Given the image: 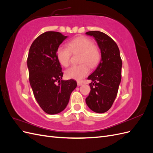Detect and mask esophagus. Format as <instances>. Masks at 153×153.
<instances>
[{
	"label": "esophagus",
	"instance_id": "obj_1",
	"mask_svg": "<svg viewBox=\"0 0 153 153\" xmlns=\"http://www.w3.org/2000/svg\"><path fill=\"white\" fill-rule=\"evenodd\" d=\"M77 85H78V86H80V85H82V82H77Z\"/></svg>",
	"mask_w": 153,
	"mask_h": 153
}]
</instances>
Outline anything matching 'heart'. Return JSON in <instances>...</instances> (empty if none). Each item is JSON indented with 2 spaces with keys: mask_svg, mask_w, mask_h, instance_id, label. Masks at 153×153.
Segmentation results:
<instances>
[{
  "mask_svg": "<svg viewBox=\"0 0 153 153\" xmlns=\"http://www.w3.org/2000/svg\"><path fill=\"white\" fill-rule=\"evenodd\" d=\"M71 52H81L80 65L72 66L65 71V76L69 79L80 80L89 72V68H94L100 60V52L94 43L85 36H78L69 41L68 47L60 45L56 50V57L61 65L67 67L71 55Z\"/></svg>",
  "mask_w": 153,
  "mask_h": 153,
  "instance_id": "b5f03b06",
  "label": "heart"
}]
</instances>
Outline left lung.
I'll return each instance as SVG.
<instances>
[{
    "label": "left lung",
    "mask_w": 153,
    "mask_h": 153,
    "mask_svg": "<svg viewBox=\"0 0 153 153\" xmlns=\"http://www.w3.org/2000/svg\"><path fill=\"white\" fill-rule=\"evenodd\" d=\"M101 51V59L95 71L87 79L91 91L86 99L89 108L96 113H104L111 108L116 98L121 80L122 60L118 46L108 35L100 31H89Z\"/></svg>",
    "instance_id": "1"
}]
</instances>
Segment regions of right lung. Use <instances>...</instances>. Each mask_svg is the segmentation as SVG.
Returning a JSON list of instances; mask_svg holds the SVG:
<instances>
[{
	"label": "right lung",
	"mask_w": 153,
	"mask_h": 153,
	"mask_svg": "<svg viewBox=\"0 0 153 153\" xmlns=\"http://www.w3.org/2000/svg\"><path fill=\"white\" fill-rule=\"evenodd\" d=\"M67 38L59 32H44L32 43L27 58L34 98L44 112L50 115L66 108L71 92L77 86L75 80H62V68L56 57L57 47Z\"/></svg>",
	"instance_id": "obj_1"
}]
</instances>
